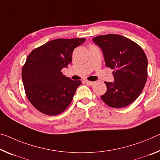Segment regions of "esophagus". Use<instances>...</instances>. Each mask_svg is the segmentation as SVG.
<instances>
[{"mask_svg":"<svg viewBox=\"0 0 160 160\" xmlns=\"http://www.w3.org/2000/svg\"><path fill=\"white\" fill-rule=\"evenodd\" d=\"M85 83L87 85H93L94 84H95V82H92V81H88V80H86L85 81Z\"/></svg>","mask_w":160,"mask_h":160,"instance_id":"esophagus-1","label":"esophagus"}]
</instances>
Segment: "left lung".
<instances>
[{"mask_svg": "<svg viewBox=\"0 0 160 160\" xmlns=\"http://www.w3.org/2000/svg\"><path fill=\"white\" fill-rule=\"evenodd\" d=\"M102 50L106 66L114 70L113 82H105L107 91L101 96L113 108H125L138 98L148 79V58L138 44L120 35L93 38Z\"/></svg>", "mask_w": 160, "mask_h": 160, "instance_id": "left-lung-1", "label": "left lung"}]
</instances>
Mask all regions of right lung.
<instances>
[{"mask_svg":"<svg viewBox=\"0 0 160 160\" xmlns=\"http://www.w3.org/2000/svg\"><path fill=\"white\" fill-rule=\"evenodd\" d=\"M85 38H59L35 48L22 66V79L28 100L39 112L58 115L72 100L80 80L62 75V68L72 62V52Z\"/></svg>","mask_w":160,"mask_h":160,"instance_id":"right-lung-1","label":"right lung"}]
</instances>
